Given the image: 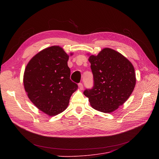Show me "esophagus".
<instances>
[{
	"instance_id": "obj_1",
	"label": "esophagus",
	"mask_w": 159,
	"mask_h": 159,
	"mask_svg": "<svg viewBox=\"0 0 159 159\" xmlns=\"http://www.w3.org/2000/svg\"><path fill=\"white\" fill-rule=\"evenodd\" d=\"M79 89H83V88H84V87H83V84H82V83H79Z\"/></svg>"
}]
</instances>
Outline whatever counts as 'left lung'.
Masks as SVG:
<instances>
[{
  "instance_id": "8db88e82",
  "label": "left lung",
  "mask_w": 159,
  "mask_h": 159,
  "mask_svg": "<svg viewBox=\"0 0 159 159\" xmlns=\"http://www.w3.org/2000/svg\"><path fill=\"white\" fill-rule=\"evenodd\" d=\"M88 61L93 75L94 86L84 95L93 109L106 113L117 110L132 93L136 84L131 62L119 52L105 48Z\"/></svg>"
}]
</instances>
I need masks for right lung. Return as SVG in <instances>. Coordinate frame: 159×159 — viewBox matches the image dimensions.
<instances>
[{
    "instance_id": "1",
    "label": "right lung",
    "mask_w": 159,
    "mask_h": 159,
    "mask_svg": "<svg viewBox=\"0 0 159 159\" xmlns=\"http://www.w3.org/2000/svg\"><path fill=\"white\" fill-rule=\"evenodd\" d=\"M69 57L61 46H50L33 56L25 68V91L31 102L49 116L63 112L78 88L70 80Z\"/></svg>"
}]
</instances>
